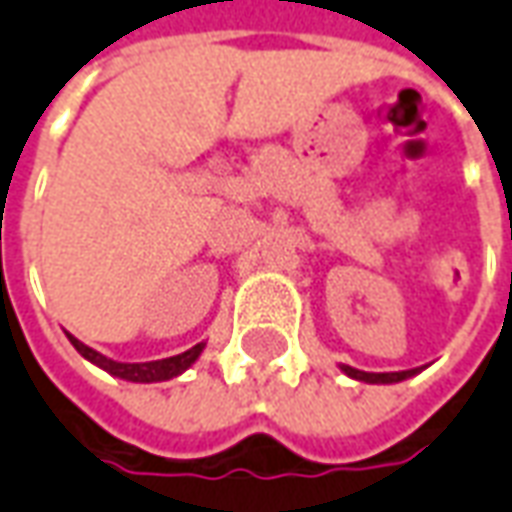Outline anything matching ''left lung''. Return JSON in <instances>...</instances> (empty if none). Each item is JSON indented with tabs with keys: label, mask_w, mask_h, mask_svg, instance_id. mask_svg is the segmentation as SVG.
<instances>
[{
	"label": "left lung",
	"mask_w": 512,
	"mask_h": 512,
	"mask_svg": "<svg viewBox=\"0 0 512 512\" xmlns=\"http://www.w3.org/2000/svg\"><path fill=\"white\" fill-rule=\"evenodd\" d=\"M342 373L356 378V381H364V384H398V381H406V378L420 373V367H415V370H401V373H364V370H356L350 364H342Z\"/></svg>",
	"instance_id": "obj_1"
}]
</instances>
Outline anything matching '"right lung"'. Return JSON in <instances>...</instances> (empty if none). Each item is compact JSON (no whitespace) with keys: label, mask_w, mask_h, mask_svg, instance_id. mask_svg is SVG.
Segmentation results:
<instances>
[{"label":"right lung","mask_w":512,"mask_h":512,"mask_svg":"<svg viewBox=\"0 0 512 512\" xmlns=\"http://www.w3.org/2000/svg\"><path fill=\"white\" fill-rule=\"evenodd\" d=\"M66 339L72 342V347L81 353L86 361H92L95 367L100 370H106L114 378H123V381H134V384H156V381H170V378H176V375H182L184 370H190L193 364L198 361V356L204 353V342L196 344V347H190V350H184L179 356H170L162 358V361H137V364H128V361H114V358L103 356V353H97L92 350L89 344H83L81 339H75L72 333H66Z\"/></svg>","instance_id":"1"}]
</instances>
